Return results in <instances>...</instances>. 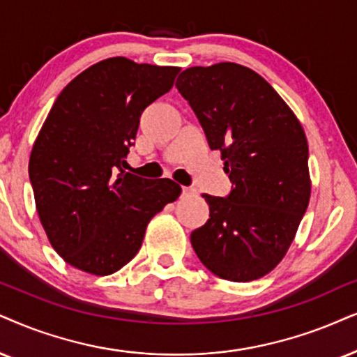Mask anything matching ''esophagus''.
Segmentation results:
<instances>
[{"instance_id":"34e87169","label":"esophagus","mask_w":357,"mask_h":357,"mask_svg":"<svg viewBox=\"0 0 357 357\" xmlns=\"http://www.w3.org/2000/svg\"><path fill=\"white\" fill-rule=\"evenodd\" d=\"M183 194H184V196H191V194H196V189L184 186V188H183Z\"/></svg>"}]
</instances>
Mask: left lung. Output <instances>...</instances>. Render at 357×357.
<instances>
[{"label":"left lung","instance_id":"1","mask_svg":"<svg viewBox=\"0 0 357 357\" xmlns=\"http://www.w3.org/2000/svg\"><path fill=\"white\" fill-rule=\"evenodd\" d=\"M176 87L219 150L232 189L202 194L209 219L191 234L202 265L231 282L277 267L310 202L308 142L298 119L264 77L220 62L181 72Z\"/></svg>","mask_w":357,"mask_h":357}]
</instances>
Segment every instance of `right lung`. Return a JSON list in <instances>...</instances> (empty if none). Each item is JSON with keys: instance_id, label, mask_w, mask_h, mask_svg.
<instances>
[{"instance_id": "right-lung-1", "label": "right lung", "mask_w": 357, "mask_h": 357, "mask_svg": "<svg viewBox=\"0 0 357 357\" xmlns=\"http://www.w3.org/2000/svg\"><path fill=\"white\" fill-rule=\"evenodd\" d=\"M179 67L110 57L59 93L29 158L36 209L72 267L110 275L142 247L146 225L181 186L126 173L143 110L169 92Z\"/></svg>"}]
</instances>
